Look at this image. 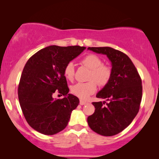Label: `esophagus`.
<instances>
[{
	"instance_id": "34e87169",
	"label": "esophagus",
	"mask_w": 159,
	"mask_h": 159,
	"mask_svg": "<svg viewBox=\"0 0 159 159\" xmlns=\"http://www.w3.org/2000/svg\"><path fill=\"white\" fill-rule=\"evenodd\" d=\"M87 104V102L84 100H82V99H80V105H85V104Z\"/></svg>"
}]
</instances>
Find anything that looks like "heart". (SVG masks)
<instances>
[{
	"instance_id": "obj_1",
	"label": "heart",
	"mask_w": 159,
	"mask_h": 159,
	"mask_svg": "<svg viewBox=\"0 0 159 159\" xmlns=\"http://www.w3.org/2000/svg\"><path fill=\"white\" fill-rule=\"evenodd\" d=\"M82 63L91 70L88 77L90 81L86 83H78L71 87V93L78 98L86 99L97 90L98 84L104 86L108 84L111 80L112 71L111 67L102 64V60L98 55L90 54L83 59ZM64 76L67 80L72 81L75 76V66L72 61L66 64L64 69Z\"/></svg>"
}]
</instances>
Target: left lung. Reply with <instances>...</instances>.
I'll use <instances>...</instances> for the list:
<instances>
[{
  "mask_svg": "<svg viewBox=\"0 0 159 159\" xmlns=\"http://www.w3.org/2000/svg\"><path fill=\"white\" fill-rule=\"evenodd\" d=\"M88 50L107 55L111 63L112 75L108 84L96 97L109 101L93 102L95 110L88 117V125L103 136H113L130 124L138 114L142 96V80L127 55L110 47H92Z\"/></svg>",
  "mask_w": 159,
  "mask_h": 159,
  "instance_id": "1",
  "label": "left lung"
}]
</instances>
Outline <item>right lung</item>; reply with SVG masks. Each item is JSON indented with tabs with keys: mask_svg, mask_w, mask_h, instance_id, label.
<instances>
[{
	"mask_svg": "<svg viewBox=\"0 0 159 159\" xmlns=\"http://www.w3.org/2000/svg\"><path fill=\"white\" fill-rule=\"evenodd\" d=\"M85 47L50 45L38 51L24 67L18 87L21 109L31 127L46 135L64 130L79 99L69 94L64 69ZM65 96L52 98L55 91Z\"/></svg>",
	"mask_w": 159,
	"mask_h": 159,
	"instance_id": "right-lung-1",
	"label": "right lung"
}]
</instances>
